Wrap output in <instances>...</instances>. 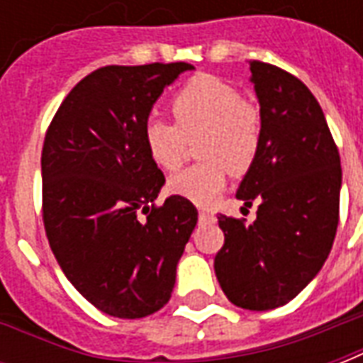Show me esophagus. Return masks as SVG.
<instances>
[{
	"mask_svg": "<svg viewBox=\"0 0 363 363\" xmlns=\"http://www.w3.org/2000/svg\"><path fill=\"white\" fill-rule=\"evenodd\" d=\"M198 218H200V223H213L216 221V216L210 212H200Z\"/></svg>",
	"mask_w": 363,
	"mask_h": 363,
	"instance_id": "obj_1",
	"label": "esophagus"
}]
</instances>
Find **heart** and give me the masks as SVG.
Wrapping results in <instances>:
<instances>
[{
	"instance_id": "1",
	"label": "heart",
	"mask_w": 363,
	"mask_h": 363,
	"mask_svg": "<svg viewBox=\"0 0 363 363\" xmlns=\"http://www.w3.org/2000/svg\"><path fill=\"white\" fill-rule=\"evenodd\" d=\"M174 124L150 118L143 124V143L151 161L165 171L181 165L184 140L198 138L196 153L204 159L177 173L169 189L198 206H210L225 189V167L243 173L255 161L260 142L257 108L228 83L212 75H196L171 101Z\"/></svg>"
}]
</instances>
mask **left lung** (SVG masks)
<instances>
[{
    "label": "left lung",
    "mask_w": 363,
    "mask_h": 363,
    "mask_svg": "<svg viewBox=\"0 0 363 363\" xmlns=\"http://www.w3.org/2000/svg\"><path fill=\"white\" fill-rule=\"evenodd\" d=\"M260 142L235 196L257 220L218 218L225 243L213 268L237 307L268 311L301 291L325 264L338 225L340 155L317 99L280 67L249 62Z\"/></svg>",
    "instance_id": "obj_1"
}]
</instances>
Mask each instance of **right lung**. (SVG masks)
<instances>
[{"label": "right lung", "instance_id": "add662e5", "mask_svg": "<svg viewBox=\"0 0 363 363\" xmlns=\"http://www.w3.org/2000/svg\"><path fill=\"white\" fill-rule=\"evenodd\" d=\"M184 62L106 66L69 91L43 147L48 243L74 288L99 311L142 319L171 299L177 264L196 228L194 204L155 198L165 184L143 124Z\"/></svg>", "mask_w": 363, "mask_h": 363}]
</instances>
